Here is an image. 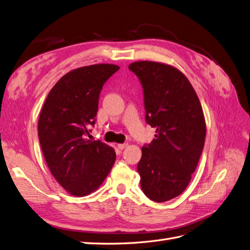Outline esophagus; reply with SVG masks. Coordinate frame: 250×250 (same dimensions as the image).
I'll return each instance as SVG.
<instances>
[{
    "mask_svg": "<svg viewBox=\"0 0 250 250\" xmlns=\"http://www.w3.org/2000/svg\"><path fill=\"white\" fill-rule=\"evenodd\" d=\"M127 146H129L127 144H119L117 146H118V148H119V149H124V148L127 147Z\"/></svg>",
    "mask_w": 250,
    "mask_h": 250,
    "instance_id": "34e87169",
    "label": "esophagus"
}]
</instances>
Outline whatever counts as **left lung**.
I'll list each match as a JSON object with an SVG mask.
<instances>
[{
	"mask_svg": "<svg viewBox=\"0 0 250 250\" xmlns=\"http://www.w3.org/2000/svg\"><path fill=\"white\" fill-rule=\"evenodd\" d=\"M144 89L146 124L155 139L142 146L137 165L141 189L155 202L168 201L187 188L203 151L206 125L200 101L178 69L155 62L129 66Z\"/></svg>",
	"mask_w": 250,
	"mask_h": 250,
	"instance_id": "left-lung-1",
	"label": "left lung"
}]
</instances>
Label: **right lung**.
<instances>
[{"label": "right lung", "instance_id": "1", "mask_svg": "<svg viewBox=\"0 0 250 250\" xmlns=\"http://www.w3.org/2000/svg\"><path fill=\"white\" fill-rule=\"evenodd\" d=\"M119 67L99 63L63 75L49 92L38 131L47 166L69 194L83 197L97 189L115 162L114 149L89 140L103 85Z\"/></svg>", "mask_w": 250, "mask_h": 250}]
</instances>
